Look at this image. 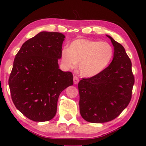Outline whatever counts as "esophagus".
<instances>
[{
  "label": "esophagus",
  "instance_id": "esophagus-1",
  "mask_svg": "<svg viewBox=\"0 0 146 146\" xmlns=\"http://www.w3.org/2000/svg\"><path fill=\"white\" fill-rule=\"evenodd\" d=\"M79 79L78 77L76 76L73 77V83H74V84H77V83H79Z\"/></svg>",
  "mask_w": 146,
  "mask_h": 146
}]
</instances>
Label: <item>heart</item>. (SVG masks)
Listing matches in <instances>:
<instances>
[{
  "mask_svg": "<svg viewBox=\"0 0 146 146\" xmlns=\"http://www.w3.org/2000/svg\"><path fill=\"white\" fill-rule=\"evenodd\" d=\"M113 55V48L108 42L79 38L73 40L69 48L62 50L61 59L67 69H73L79 63L80 74L85 77H93L108 67Z\"/></svg>",
  "mask_w": 146,
  "mask_h": 146,
  "instance_id": "b5f03b06",
  "label": "heart"
}]
</instances>
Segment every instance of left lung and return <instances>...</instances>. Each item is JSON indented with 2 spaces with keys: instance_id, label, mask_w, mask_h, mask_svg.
<instances>
[{
  "instance_id": "8db88e82",
  "label": "left lung",
  "mask_w": 146,
  "mask_h": 146,
  "mask_svg": "<svg viewBox=\"0 0 146 146\" xmlns=\"http://www.w3.org/2000/svg\"><path fill=\"white\" fill-rule=\"evenodd\" d=\"M114 47L110 65L97 76L79 82V111L91 123H105L117 117L131 98L134 77L131 60L121 44L107 35Z\"/></svg>"
}]
</instances>
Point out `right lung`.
I'll return each mask as SVG.
<instances>
[{
	"label": "right lung",
	"instance_id": "obj_1",
	"mask_svg": "<svg viewBox=\"0 0 146 146\" xmlns=\"http://www.w3.org/2000/svg\"><path fill=\"white\" fill-rule=\"evenodd\" d=\"M61 33L42 31L25 42L15 56L9 79L15 107L29 119L49 121L57 113L62 91L73 84V74L59 68Z\"/></svg>",
	"mask_w": 146,
	"mask_h": 146
}]
</instances>
